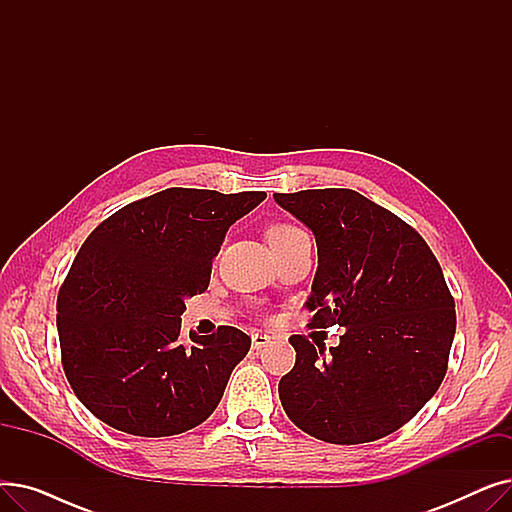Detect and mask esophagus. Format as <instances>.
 Here are the masks:
<instances>
[{"instance_id": "34e87169", "label": "esophagus", "mask_w": 512, "mask_h": 512, "mask_svg": "<svg viewBox=\"0 0 512 512\" xmlns=\"http://www.w3.org/2000/svg\"><path fill=\"white\" fill-rule=\"evenodd\" d=\"M270 342H272V336L261 334V332H255V334L251 336V344H253L255 351H261V348H263V346H267Z\"/></svg>"}]
</instances>
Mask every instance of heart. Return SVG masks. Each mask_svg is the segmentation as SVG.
<instances>
[{
    "mask_svg": "<svg viewBox=\"0 0 512 512\" xmlns=\"http://www.w3.org/2000/svg\"><path fill=\"white\" fill-rule=\"evenodd\" d=\"M292 230H297V226H290V224H272L270 228L265 230V238H267V242H276V240H280V238H284L286 234H290Z\"/></svg>",
    "mask_w": 512,
    "mask_h": 512,
    "instance_id": "obj_1",
    "label": "heart"
}]
</instances>
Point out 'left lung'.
<instances>
[{"mask_svg":"<svg viewBox=\"0 0 512 512\" xmlns=\"http://www.w3.org/2000/svg\"><path fill=\"white\" fill-rule=\"evenodd\" d=\"M274 199L315 234L309 328H344L330 355L324 342L288 338L297 363L280 380L282 407L317 440H380L411 421L446 375L456 313L442 267L415 228L351 188Z\"/></svg>","mask_w":512,"mask_h":512,"instance_id":"obj_1","label":"left lung"}]
</instances>
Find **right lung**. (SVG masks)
Instances as JSON below:
<instances>
[{
	"instance_id": "obj_1",
	"label": "right lung",
	"mask_w": 512,
	"mask_h": 512,
	"mask_svg": "<svg viewBox=\"0 0 512 512\" xmlns=\"http://www.w3.org/2000/svg\"><path fill=\"white\" fill-rule=\"evenodd\" d=\"M263 199L166 188L89 234L58 292V334L66 378L97 419L161 438L215 411L251 336L222 326L182 340L180 315L207 290L228 228Z\"/></svg>"
}]
</instances>
